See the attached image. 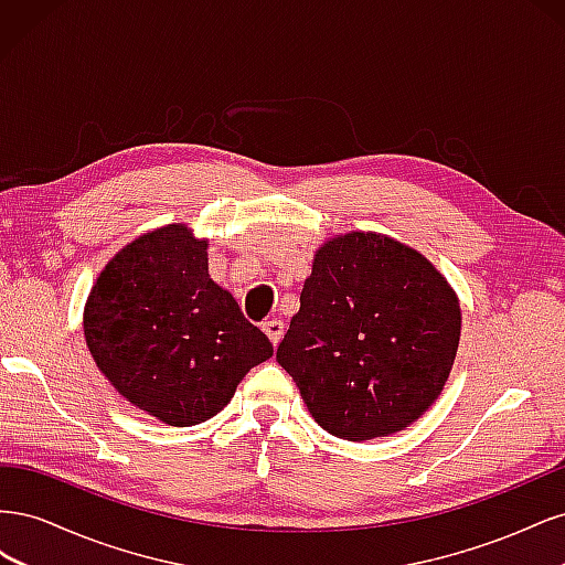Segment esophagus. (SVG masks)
<instances>
[{
	"mask_svg": "<svg viewBox=\"0 0 565 565\" xmlns=\"http://www.w3.org/2000/svg\"><path fill=\"white\" fill-rule=\"evenodd\" d=\"M262 328H264V332L268 334V339L273 341V347H278L282 334H285V322H282L280 318H270V320H266V322L262 324Z\"/></svg>",
	"mask_w": 565,
	"mask_h": 565,
	"instance_id": "34e87169",
	"label": "esophagus"
}]
</instances>
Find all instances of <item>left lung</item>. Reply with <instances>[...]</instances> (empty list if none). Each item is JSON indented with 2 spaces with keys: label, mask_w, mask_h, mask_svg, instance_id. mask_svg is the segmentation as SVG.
<instances>
[{
  "label": "left lung",
  "mask_w": 565,
  "mask_h": 565,
  "mask_svg": "<svg viewBox=\"0 0 565 565\" xmlns=\"http://www.w3.org/2000/svg\"><path fill=\"white\" fill-rule=\"evenodd\" d=\"M278 347L311 417L344 440L403 431L434 405L459 347V299L417 249L351 231L313 256Z\"/></svg>",
  "instance_id": "8db88e82"
}]
</instances>
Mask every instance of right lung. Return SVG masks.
Masks as SVG:
<instances>
[{
  "label": "right lung",
  "mask_w": 565,
  "mask_h": 565,
  "mask_svg": "<svg viewBox=\"0 0 565 565\" xmlns=\"http://www.w3.org/2000/svg\"><path fill=\"white\" fill-rule=\"evenodd\" d=\"M207 237L185 224L148 231L100 270L84 303V339L113 388L169 426L224 409L273 355L268 337L210 278Z\"/></svg>",
  "instance_id": "1"
}]
</instances>
